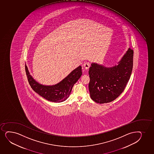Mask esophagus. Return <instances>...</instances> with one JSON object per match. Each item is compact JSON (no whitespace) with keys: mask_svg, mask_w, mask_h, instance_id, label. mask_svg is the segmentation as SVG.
<instances>
[{"mask_svg":"<svg viewBox=\"0 0 154 154\" xmlns=\"http://www.w3.org/2000/svg\"><path fill=\"white\" fill-rule=\"evenodd\" d=\"M83 66L85 69H88L89 68V67H90V64H89V62H86V63H85L84 64Z\"/></svg>","mask_w":154,"mask_h":154,"instance_id":"34e87169","label":"esophagus"}]
</instances>
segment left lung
Wrapping results in <instances>:
<instances>
[{
  "label": "left lung",
  "instance_id": "left-lung-1",
  "mask_svg": "<svg viewBox=\"0 0 154 154\" xmlns=\"http://www.w3.org/2000/svg\"><path fill=\"white\" fill-rule=\"evenodd\" d=\"M134 51L129 48L117 65L112 67L91 64L89 74L90 97L100 104L111 102L123 92L131 78Z\"/></svg>",
  "mask_w": 154,
  "mask_h": 154
}]
</instances>
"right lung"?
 <instances>
[{
	"label": "right lung",
	"instance_id": "right-lung-1",
	"mask_svg": "<svg viewBox=\"0 0 154 154\" xmlns=\"http://www.w3.org/2000/svg\"><path fill=\"white\" fill-rule=\"evenodd\" d=\"M26 72L29 83L33 90L39 95L53 102H62L65 101L71 92L74 84L82 74V67L79 66L59 83L52 86H44L39 84L30 75L27 66H25Z\"/></svg>",
	"mask_w": 154,
	"mask_h": 154
}]
</instances>
